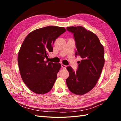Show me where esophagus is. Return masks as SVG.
I'll return each mask as SVG.
<instances>
[{"mask_svg": "<svg viewBox=\"0 0 121 121\" xmlns=\"http://www.w3.org/2000/svg\"><path fill=\"white\" fill-rule=\"evenodd\" d=\"M66 67H67L66 65H64L63 64H61V68H63V69H66Z\"/></svg>", "mask_w": 121, "mask_h": 121, "instance_id": "esophagus-1", "label": "esophagus"}]
</instances>
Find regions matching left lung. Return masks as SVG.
Returning <instances> with one entry per match:
<instances>
[{
    "mask_svg": "<svg viewBox=\"0 0 121 121\" xmlns=\"http://www.w3.org/2000/svg\"><path fill=\"white\" fill-rule=\"evenodd\" d=\"M74 35L77 51L75 56L82 58L76 72L67 67L69 77L66 83L71 92L77 95L88 92L96 85L104 64V48L97 36L82 26L68 27Z\"/></svg>",
    "mask_w": 121,
    "mask_h": 121,
    "instance_id": "1",
    "label": "left lung"
}]
</instances>
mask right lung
<instances>
[{"mask_svg": "<svg viewBox=\"0 0 121 121\" xmlns=\"http://www.w3.org/2000/svg\"><path fill=\"white\" fill-rule=\"evenodd\" d=\"M65 31L64 27H45L30 33L23 41L18 65L23 82L33 92L45 94L52 89L61 64L47 63L45 58L53 52L55 40Z\"/></svg>", "mask_w": 121, "mask_h": 121, "instance_id": "add662e5", "label": "right lung"}]
</instances>
